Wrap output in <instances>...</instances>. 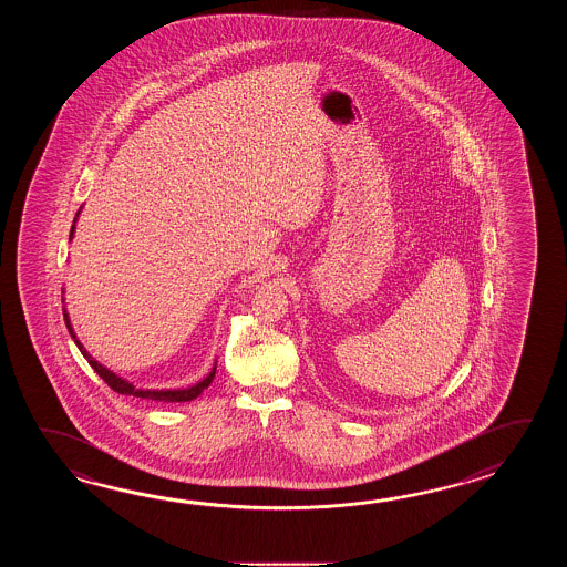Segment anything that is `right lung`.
I'll list each match as a JSON object with an SVG mask.
<instances>
[{
    "label": "right lung",
    "instance_id": "obj_1",
    "mask_svg": "<svg viewBox=\"0 0 567 567\" xmlns=\"http://www.w3.org/2000/svg\"><path fill=\"white\" fill-rule=\"evenodd\" d=\"M81 213V210H79ZM76 213V215H79ZM76 220V218H74ZM74 225L73 229H71V239H73ZM64 312V322H66V328H69V332H71V337L74 338V344L79 347V350L83 352V357H85L89 364L95 369V373L107 383L113 391H117L121 395H133V398H142V399H152V401H166V403H182V401H193V399L198 398L203 391H205L206 386L213 383V379H215V371H217V364L213 367V371L206 374L203 381H198L196 385L188 386V389H162V391H156V389H135V386L130 383V381H125V379H121L117 374L113 373V371H109L107 367H103L101 362H96L89 352H86L85 347L76 340V334H74L73 326H71V318H69V313H66V308L62 310Z\"/></svg>",
    "mask_w": 567,
    "mask_h": 567
}]
</instances>
